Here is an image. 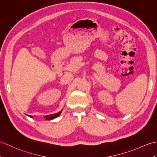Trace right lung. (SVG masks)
Instances as JSON below:
<instances>
[{"label":"right lung","mask_w":157,"mask_h":157,"mask_svg":"<svg viewBox=\"0 0 157 157\" xmlns=\"http://www.w3.org/2000/svg\"><path fill=\"white\" fill-rule=\"evenodd\" d=\"M61 112H62V110L60 112L57 113H55V114H52V115H46V116H44V118L46 119V120H52V119H54L55 118L57 117H59L60 115L61 114ZM29 116V117L32 118L33 117L32 116H30V115H28Z\"/></svg>","instance_id":"obj_1"}]
</instances>
